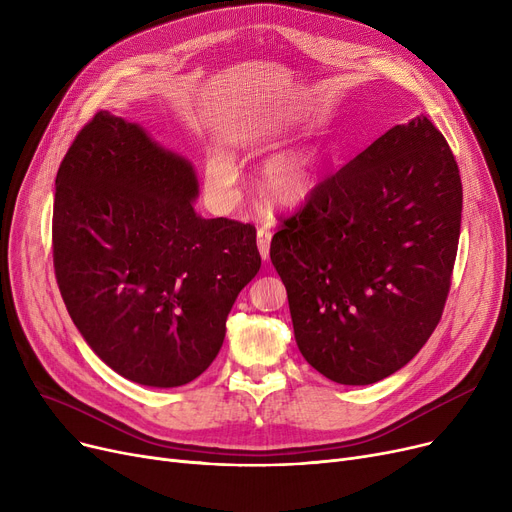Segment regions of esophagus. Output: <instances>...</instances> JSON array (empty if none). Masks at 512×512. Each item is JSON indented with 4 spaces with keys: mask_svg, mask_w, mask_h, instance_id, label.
<instances>
[{
    "mask_svg": "<svg viewBox=\"0 0 512 512\" xmlns=\"http://www.w3.org/2000/svg\"><path fill=\"white\" fill-rule=\"evenodd\" d=\"M270 245H272V232L270 230H257V249H259V255L263 261L270 259Z\"/></svg>",
    "mask_w": 512,
    "mask_h": 512,
    "instance_id": "1",
    "label": "esophagus"
}]
</instances>
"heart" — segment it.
I'll list each match as a JSON object with an SVG mask.
<instances>
[{"label":"heart","instance_id":"obj_1","mask_svg":"<svg viewBox=\"0 0 512 512\" xmlns=\"http://www.w3.org/2000/svg\"><path fill=\"white\" fill-rule=\"evenodd\" d=\"M321 157L313 147H299L278 151L263 161L259 170V188L265 199L276 207L303 205L319 184ZM238 182V170L234 159L222 151L213 149L205 159V186L218 199L228 201Z\"/></svg>","mask_w":512,"mask_h":512}]
</instances>
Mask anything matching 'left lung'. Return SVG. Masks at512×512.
Returning <instances> with one entry per match:
<instances>
[{
    "instance_id": "1",
    "label": "left lung",
    "mask_w": 512,
    "mask_h": 512,
    "mask_svg": "<svg viewBox=\"0 0 512 512\" xmlns=\"http://www.w3.org/2000/svg\"><path fill=\"white\" fill-rule=\"evenodd\" d=\"M461 211L459 166L423 114L317 184L270 247L313 369L367 386L421 351L444 311Z\"/></svg>"
}]
</instances>
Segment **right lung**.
<instances>
[{
  "instance_id": "add662e5",
  "label": "right lung",
  "mask_w": 512,
  "mask_h": 512,
  "mask_svg": "<svg viewBox=\"0 0 512 512\" xmlns=\"http://www.w3.org/2000/svg\"><path fill=\"white\" fill-rule=\"evenodd\" d=\"M191 159L139 122L99 112L56 176L53 267L91 351L149 388L193 382L259 272L255 228L195 211Z\"/></svg>"
}]
</instances>
